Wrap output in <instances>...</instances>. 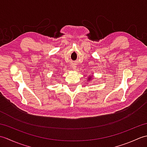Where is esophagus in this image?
<instances>
[{
    "instance_id": "1",
    "label": "esophagus",
    "mask_w": 147,
    "mask_h": 147,
    "mask_svg": "<svg viewBox=\"0 0 147 147\" xmlns=\"http://www.w3.org/2000/svg\"><path fill=\"white\" fill-rule=\"evenodd\" d=\"M73 67L74 69H76V65H73Z\"/></svg>"
}]
</instances>
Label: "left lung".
Here are the masks:
<instances>
[{
    "label": "left lung",
    "instance_id": "8db88e82",
    "mask_svg": "<svg viewBox=\"0 0 147 147\" xmlns=\"http://www.w3.org/2000/svg\"><path fill=\"white\" fill-rule=\"evenodd\" d=\"M92 80V76H89V78H88V80L90 81Z\"/></svg>",
    "mask_w": 147,
    "mask_h": 147
}]
</instances>
